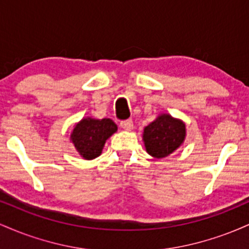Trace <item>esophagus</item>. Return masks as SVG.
<instances>
[{"label": "esophagus", "mask_w": 249, "mask_h": 249, "mask_svg": "<svg viewBox=\"0 0 249 249\" xmlns=\"http://www.w3.org/2000/svg\"><path fill=\"white\" fill-rule=\"evenodd\" d=\"M121 126H122L123 130H125V131H131V130H132V128H133V123H132V121H131V119H128V121L122 122V123H121Z\"/></svg>", "instance_id": "esophagus-1"}]
</instances>
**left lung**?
<instances>
[{"label":"left lung","mask_w":249,"mask_h":249,"mask_svg":"<svg viewBox=\"0 0 249 249\" xmlns=\"http://www.w3.org/2000/svg\"><path fill=\"white\" fill-rule=\"evenodd\" d=\"M186 125L181 119L170 113H160L152 123L144 127L142 142L145 150L157 159L166 158L184 144Z\"/></svg>","instance_id":"left-lung-1"}]
</instances>
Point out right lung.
Listing matches in <instances>:
<instances>
[{"label":"right lung","mask_w":249,"mask_h":249,"mask_svg":"<svg viewBox=\"0 0 249 249\" xmlns=\"http://www.w3.org/2000/svg\"><path fill=\"white\" fill-rule=\"evenodd\" d=\"M118 127L110 118L96 119L84 117L73 125L70 142L85 160H92L102 154L105 142Z\"/></svg>","instance_id":"obj_1"}]
</instances>
